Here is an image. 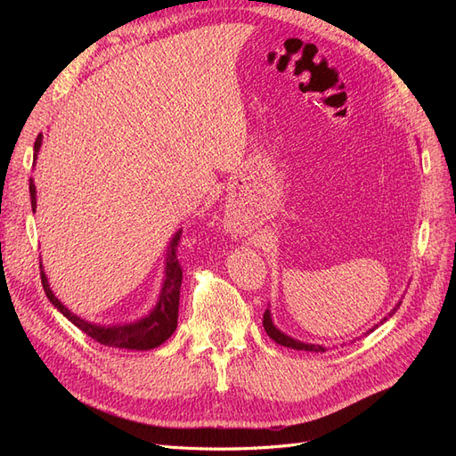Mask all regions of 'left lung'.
<instances>
[{
  "mask_svg": "<svg viewBox=\"0 0 456 456\" xmlns=\"http://www.w3.org/2000/svg\"><path fill=\"white\" fill-rule=\"evenodd\" d=\"M399 308V305L390 312V317L392 314ZM382 322H386V317ZM380 322V323H382ZM262 325H265V330L268 333V337L272 340H275L278 344H281V346H287V348H293V350H306V352H325L323 346H320V344H308V342H300V340H295L291 337H287L285 333H281V330L273 325L272 322V315H270V310L265 312V317H262ZM379 327V325H377ZM372 330V329H370Z\"/></svg>",
  "mask_w": 456,
  "mask_h": 456,
  "instance_id": "obj_1",
  "label": "left lung"
}]
</instances>
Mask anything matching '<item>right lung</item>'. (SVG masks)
Returning a JSON list of instances; mask_svg holds the SVG:
<instances>
[{
  "label": "right lung",
  "mask_w": 456,
  "mask_h": 456,
  "mask_svg": "<svg viewBox=\"0 0 456 456\" xmlns=\"http://www.w3.org/2000/svg\"><path fill=\"white\" fill-rule=\"evenodd\" d=\"M41 139H44V136L37 134V139L34 142V159L37 158V151L41 148ZM30 200H32V209L36 213V186L32 178H30ZM181 236H183V230H178L167 247L163 285H161L156 308L151 310L146 317H142V320L134 323L96 325V323L81 320V317L72 314L57 297H54L44 270H41V285H44V291L54 305V308L99 344H104V346H112V348H126V350L158 348L159 344L167 340L176 329L178 300H181V283H183V268L178 265V256H176V251H178L176 245L181 241Z\"/></svg>",
  "instance_id": "obj_1"
}]
</instances>
